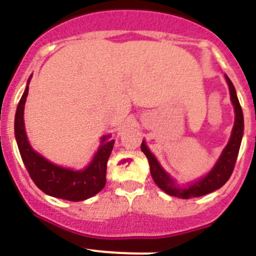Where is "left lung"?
Instances as JSON below:
<instances>
[{"mask_svg": "<svg viewBox=\"0 0 256 256\" xmlns=\"http://www.w3.org/2000/svg\"><path fill=\"white\" fill-rule=\"evenodd\" d=\"M226 80L230 87V101L234 106V114H236V119H234V126L232 130V134L228 141L227 146L222 152L220 158L218 159L216 164L214 165V168L205 176L204 178L196 180V182L191 183L187 187H178L173 180L169 177L166 172L160 166L155 156L150 152L144 141H142L141 150L142 152L146 155L148 159V164H150V172L152 176L154 182L160 187L164 192H166L168 195L176 196L180 198H200L210 194V192L216 191V190L220 188L228 180H230V174L234 169V164H236L237 155H238L240 146H241V140H242L244 134V114L242 108L237 98L236 90H234V84L230 82V79L226 76Z\"/></svg>", "mask_w": 256, "mask_h": 256, "instance_id": "8db88e82", "label": "left lung"}]
</instances>
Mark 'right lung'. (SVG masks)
I'll return each mask as SVG.
<instances>
[{"mask_svg":"<svg viewBox=\"0 0 256 256\" xmlns=\"http://www.w3.org/2000/svg\"><path fill=\"white\" fill-rule=\"evenodd\" d=\"M29 82L19 101L15 114V137L20 155L36 186L44 194L68 201H83L101 191L106 183V164L114 148V140L104 136L101 146L94 154L91 164L83 170H72L52 164L36 152L29 144L24 126V105L29 91Z\"/></svg>","mask_w":256,"mask_h":256,"instance_id":"1","label":"right lung"}]
</instances>
